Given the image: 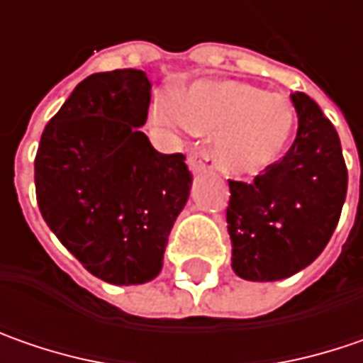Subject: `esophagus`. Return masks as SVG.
Instances as JSON below:
<instances>
[{
	"label": "esophagus",
	"instance_id": "1",
	"mask_svg": "<svg viewBox=\"0 0 363 363\" xmlns=\"http://www.w3.org/2000/svg\"><path fill=\"white\" fill-rule=\"evenodd\" d=\"M213 166V158L209 152L201 150V152H193L191 156H189V168H191V172H203L205 168H211Z\"/></svg>",
	"mask_w": 363,
	"mask_h": 363
}]
</instances>
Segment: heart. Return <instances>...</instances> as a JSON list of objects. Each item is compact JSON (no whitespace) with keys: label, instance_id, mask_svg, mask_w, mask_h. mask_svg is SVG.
<instances>
[{"label":"heart","instance_id":"1","mask_svg":"<svg viewBox=\"0 0 363 363\" xmlns=\"http://www.w3.org/2000/svg\"><path fill=\"white\" fill-rule=\"evenodd\" d=\"M150 119L166 134L215 135V156L231 177H252L284 154L296 116L282 95L242 81H199L181 101L162 97Z\"/></svg>","mask_w":363,"mask_h":363}]
</instances>
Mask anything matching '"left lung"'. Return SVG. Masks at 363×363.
<instances>
[{
	"label": "left lung",
	"instance_id": "1",
	"mask_svg": "<svg viewBox=\"0 0 363 363\" xmlns=\"http://www.w3.org/2000/svg\"><path fill=\"white\" fill-rule=\"evenodd\" d=\"M298 130L291 150L252 182L229 181L231 268L252 282L301 272L337 228L347 168L333 123L305 93H292Z\"/></svg>",
	"mask_w": 363,
	"mask_h": 363
}]
</instances>
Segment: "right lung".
Returning <instances> with one entry per match:
<instances>
[{
	"instance_id": "obj_1",
	"label": "right lung",
	"mask_w": 363,
	"mask_h": 363,
	"mask_svg": "<svg viewBox=\"0 0 363 363\" xmlns=\"http://www.w3.org/2000/svg\"><path fill=\"white\" fill-rule=\"evenodd\" d=\"M150 97L144 71L91 74L44 128L34 162L46 225L91 274L118 286L160 274L193 184L182 154H160L140 132Z\"/></svg>"
}]
</instances>
